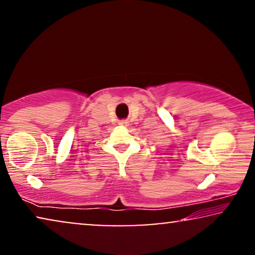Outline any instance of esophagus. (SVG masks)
Returning <instances> with one entry per match:
<instances>
[{
  "label": "esophagus",
  "instance_id": "34e87169",
  "mask_svg": "<svg viewBox=\"0 0 255 255\" xmlns=\"http://www.w3.org/2000/svg\"><path fill=\"white\" fill-rule=\"evenodd\" d=\"M128 122H127V121L120 122V125H122V127H128Z\"/></svg>",
  "mask_w": 255,
  "mask_h": 255
}]
</instances>
